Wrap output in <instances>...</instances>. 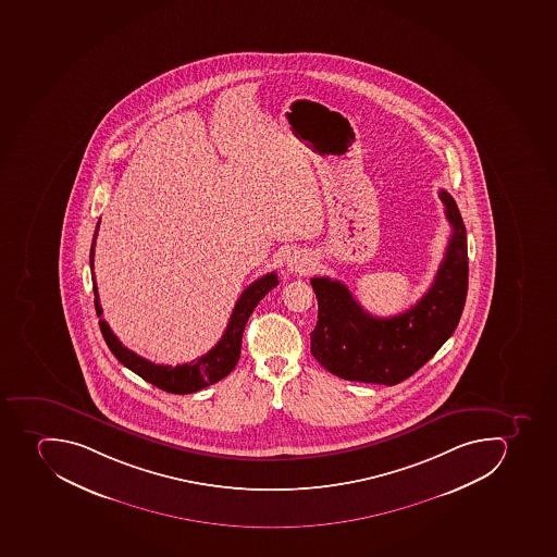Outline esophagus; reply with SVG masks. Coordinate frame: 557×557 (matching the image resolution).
<instances>
[{"label": "esophagus", "instance_id": "esophagus-1", "mask_svg": "<svg viewBox=\"0 0 557 557\" xmlns=\"http://www.w3.org/2000/svg\"><path fill=\"white\" fill-rule=\"evenodd\" d=\"M287 268H289V272H309L310 261L307 258H299V256H295V258H290L289 261H287Z\"/></svg>", "mask_w": 557, "mask_h": 557}]
</instances>
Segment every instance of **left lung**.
I'll use <instances>...</instances> for the list:
<instances>
[{"instance_id":"obj_1","label":"left lung","mask_w":557,"mask_h":557,"mask_svg":"<svg viewBox=\"0 0 557 557\" xmlns=\"http://www.w3.org/2000/svg\"><path fill=\"white\" fill-rule=\"evenodd\" d=\"M440 197L451 236L431 289L411 309L375 318L342 282L327 276L310 281L319 305L310 351L327 372L393 386L411 377L454 335L468 296V238L454 197L446 190Z\"/></svg>"}]
</instances>
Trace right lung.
<instances>
[{
    "label": "right lung",
    "mask_w": 557,
    "mask_h": 557,
    "mask_svg": "<svg viewBox=\"0 0 557 557\" xmlns=\"http://www.w3.org/2000/svg\"><path fill=\"white\" fill-rule=\"evenodd\" d=\"M99 227L100 220L97 227H95L94 244L89 248V267H91V278H94L95 310H97V315L102 318V307H100L99 293H97L94 275L95 244H97ZM276 285H278V278H276L275 272L267 273V275H262L261 278L248 285L234 305L230 323H227L222 338L216 342V346L211 347L210 351L202 355L201 358L190 361V363L171 367V364H154L153 361L140 358L136 352L126 349L122 342L117 341L116 335L111 332V327L103 319L99 321L100 332H102L103 341L108 344L111 352L116 356L120 363L125 364L126 369L136 372L139 377L145 379L157 388L176 393V395H187V393L199 392V389L206 388L210 384H215L216 381L233 372L234 367L238 363L239 352H242L245 324H247L250 313L258 307L259 301Z\"/></svg>",
    "instance_id": "right-lung-1"
}]
</instances>
